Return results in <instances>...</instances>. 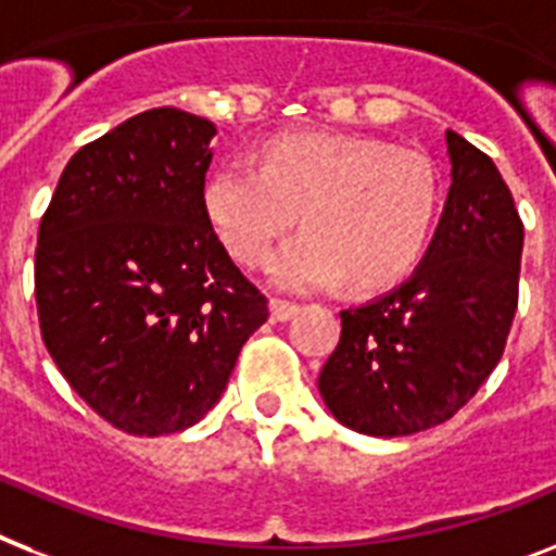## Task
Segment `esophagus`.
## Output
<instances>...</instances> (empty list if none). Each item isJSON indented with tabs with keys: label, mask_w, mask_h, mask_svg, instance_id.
<instances>
[{
	"label": "esophagus",
	"mask_w": 556,
	"mask_h": 556,
	"mask_svg": "<svg viewBox=\"0 0 556 556\" xmlns=\"http://www.w3.org/2000/svg\"><path fill=\"white\" fill-rule=\"evenodd\" d=\"M268 308H270V319H274V323H288V319H291L293 314L300 311L296 305H293V302H286V300H270Z\"/></svg>",
	"instance_id": "obj_1"
}]
</instances>
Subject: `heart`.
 <instances>
[{"mask_svg":"<svg viewBox=\"0 0 556 556\" xmlns=\"http://www.w3.org/2000/svg\"><path fill=\"white\" fill-rule=\"evenodd\" d=\"M440 205L434 165L417 151L365 137L277 139L263 168L231 160L205 182V214L239 263L254 265L300 214L305 231L265 263L277 288H382L426 251Z\"/></svg>","mask_w":556,"mask_h":556,"instance_id":"b5f03b06","label":"heart"}]
</instances>
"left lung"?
I'll use <instances>...</instances> for the list:
<instances>
[{"label": "left lung", "instance_id": "obj_1", "mask_svg": "<svg viewBox=\"0 0 556 556\" xmlns=\"http://www.w3.org/2000/svg\"><path fill=\"white\" fill-rule=\"evenodd\" d=\"M451 188L403 286L340 311L319 396L356 434L408 437L451 419L489 380L517 311L522 223L497 165L445 130Z\"/></svg>", "mask_w": 556, "mask_h": 556}]
</instances>
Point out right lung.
I'll return each instance as SVG.
<instances>
[{
	"mask_svg": "<svg viewBox=\"0 0 556 556\" xmlns=\"http://www.w3.org/2000/svg\"><path fill=\"white\" fill-rule=\"evenodd\" d=\"M214 122L153 108L79 148L39 225L48 354L125 434H176L223 396L268 302L205 214Z\"/></svg>",
	"mask_w": 556,
	"mask_h": 556,
	"instance_id": "add662e5",
	"label": "right lung"
}]
</instances>
